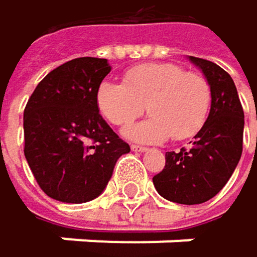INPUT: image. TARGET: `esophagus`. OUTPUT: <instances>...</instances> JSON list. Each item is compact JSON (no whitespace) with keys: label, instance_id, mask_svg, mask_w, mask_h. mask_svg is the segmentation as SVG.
I'll return each instance as SVG.
<instances>
[{"label":"esophagus","instance_id":"obj_1","mask_svg":"<svg viewBox=\"0 0 257 257\" xmlns=\"http://www.w3.org/2000/svg\"><path fill=\"white\" fill-rule=\"evenodd\" d=\"M132 150H133V152H139V153H143V152H146L147 149H146L144 146H136V144H132Z\"/></svg>","mask_w":257,"mask_h":257}]
</instances>
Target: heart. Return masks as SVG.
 I'll return each mask as SVG.
<instances>
[{"mask_svg":"<svg viewBox=\"0 0 257 257\" xmlns=\"http://www.w3.org/2000/svg\"><path fill=\"white\" fill-rule=\"evenodd\" d=\"M98 108L113 125H128L147 105L152 116L125 128L130 139L161 143L193 138L205 124L211 104L208 81L175 62H150L130 69L122 84L102 81Z\"/></svg>","mask_w":257,"mask_h":257,"instance_id":"obj_1","label":"heart"}]
</instances>
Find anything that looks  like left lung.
<instances>
[{
	"instance_id": "1",
	"label": "left lung",
	"mask_w": 257,
	"mask_h": 257,
	"mask_svg": "<svg viewBox=\"0 0 257 257\" xmlns=\"http://www.w3.org/2000/svg\"><path fill=\"white\" fill-rule=\"evenodd\" d=\"M205 75L211 108L188 149L165 153V167L153 176L158 193L172 202L195 205L216 196L242 155L243 110L231 76L217 64L190 56Z\"/></svg>"
}]
</instances>
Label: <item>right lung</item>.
<instances>
[{
  "instance_id": "add662e5",
  "label": "right lung",
  "mask_w": 257,
  "mask_h": 257,
  "mask_svg": "<svg viewBox=\"0 0 257 257\" xmlns=\"http://www.w3.org/2000/svg\"><path fill=\"white\" fill-rule=\"evenodd\" d=\"M107 59L76 58L36 85L24 108V155L52 199L81 204L98 198L130 146L99 114L96 92Z\"/></svg>"
}]
</instances>
